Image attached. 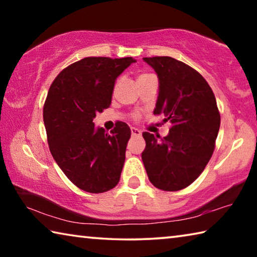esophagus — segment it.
<instances>
[{
    "mask_svg": "<svg viewBox=\"0 0 257 257\" xmlns=\"http://www.w3.org/2000/svg\"><path fill=\"white\" fill-rule=\"evenodd\" d=\"M132 135H133V136H141L142 132L139 129H137V128L132 127Z\"/></svg>",
    "mask_w": 257,
    "mask_h": 257,
    "instance_id": "34e87169",
    "label": "esophagus"
}]
</instances>
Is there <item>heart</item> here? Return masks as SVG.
I'll return each instance as SVG.
<instances>
[{"label": "heart", "instance_id": "b5f03b06", "mask_svg": "<svg viewBox=\"0 0 257 257\" xmlns=\"http://www.w3.org/2000/svg\"><path fill=\"white\" fill-rule=\"evenodd\" d=\"M149 76H151V75H150V73H142V75H139V76H138V79H137V80L139 81V80L144 79V78H146V77H149ZM132 116H133V119H135V120H137V119L139 118V113H137V112H134V113H133V115H132Z\"/></svg>", "mask_w": 257, "mask_h": 257}]
</instances>
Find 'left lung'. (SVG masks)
I'll list each match as a JSON object with an SVG mask.
<instances>
[{"label":"left lung","instance_id":"8db88e82","mask_svg":"<svg viewBox=\"0 0 257 257\" xmlns=\"http://www.w3.org/2000/svg\"><path fill=\"white\" fill-rule=\"evenodd\" d=\"M144 61L160 81L154 114L164 115L171 127L165 137L143 133L142 160L156 188L181 190L197 179L214 152L221 122L216 99L204 77L188 64L170 56Z\"/></svg>","mask_w":257,"mask_h":257}]
</instances>
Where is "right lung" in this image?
I'll list each match as a JSON object with an SVG mask.
<instances>
[{
  "label": "right lung",
  "instance_id": "right-lung-1",
  "mask_svg": "<svg viewBox=\"0 0 257 257\" xmlns=\"http://www.w3.org/2000/svg\"><path fill=\"white\" fill-rule=\"evenodd\" d=\"M133 58L89 56L61 71L47 93L43 118L55 162L73 185L104 193L118 185L132 130L118 121L108 135L93 119L111 105L115 79Z\"/></svg>",
  "mask_w": 257,
  "mask_h": 257
}]
</instances>
